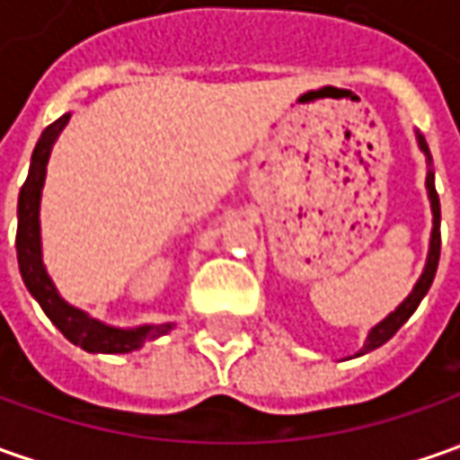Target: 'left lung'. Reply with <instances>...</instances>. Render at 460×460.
<instances>
[{"label":"left lung","instance_id":"left-lung-1","mask_svg":"<svg viewBox=\"0 0 460 460\" xmlns=\"http://www.w3.org/2000/svg\"><path fill=\"white\" fill-rule=\"evenodd\" d=\"M418 142H420V150L425 152V155H430L422 137H418ZM425 185H428V196H430V206H433V236H430V254H428L425 272H422V278L418 279L415 290L407 295V300H404L402 305L394 310V313H389L382 323L374 325L372 331H369L367 343H364V349H361L358 354H367V351L379 349L382 343H387V341L392 339V336H394L404 323H407V318L418 310L420 300L425 297V293H428V290H430V285H433V278H436V270H438V260H440V199H438L436 175H433V172H428V181H425Z\"/></svg>","mask_w":460,"mask_h":460}]
</instances>
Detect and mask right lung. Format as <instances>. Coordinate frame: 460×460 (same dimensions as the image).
<instances>
[{
  "label": "right lung",
  "mask_w": 460,
  "mask_h": 460,
  "mask_svg": "<svg viewBox=\"0 0 460 460\" xmlns=\"http://www.w3.org/2000/svg\"><path fill=\"white\" fill-rule=\"evenodd\" d=\"M68 119H71V114L60 117V119H56L42 129L40 139H38V145L32 150L27 181L20 188V200H17V261H20V275H22L27 290L32 293V297L45 310V315L58 325V331L66 339L73 341L81 349H86V351H93V354H127V351L139 349L145 341L167 333L172 328V323L142 325V328H129V331L99 323V321L88 318L84 310L68 305L58 295L56 285L50 282L45 267H42L40 193L42 182H45V167H48L53 142L60 135V129L68 124Z\"/></svg>",
  "instance_id": "right-lung-1"
}]
</instances>
